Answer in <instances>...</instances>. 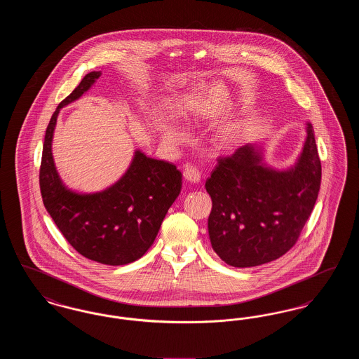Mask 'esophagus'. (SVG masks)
<instances>
[{
    "mask_svg": "<svg viewBox=\"0 0 359 359\" xmlns=\"http://www.w3.org/2000/svg\"><path fill=\"white\" fill-rule=\"evenodd\" d=\"M183 176L188 183H199L201 180V172L195 167H186L183 171Z\"/></svg>",
    "mask_w": 359,
    "mask_h": 359,
    "instance_id": "obj_1",
    "label": "esophagus"
}]
</instances>
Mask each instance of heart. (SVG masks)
I'll use <instances>...</instances> for the list:
<instances>
[{
    "label": "heart",
    "mask_w": 359,
    "mask_h": 359,
    "mask_svg": "<svg viewBox=\"0 0 359 359\" xmlns=\"http://www.w3.org/2000/svg\"><path fill=\"white\" fill-rule=\"evenodd\" d=\"M249 130V122L248 121H241L231 126H229L227 129L223 130L222 136H221V144L222 145H231L234 142L239 141L242 137L245 136ZM164 136L172 141H184L187 138V133L180 129L179 126H167L164 129Z\"/></svg>",
    "instance_id": "1"
}]
</instances>
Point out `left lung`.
I'll return each instance as SVG.
<instances>
[{
    "instance_id": "obj_1",
    "label": "left lung",
    "mask_w": 359,
    "mask_h": 359,
    "mask_svg": "<svg viewBox=\"0 0 359 359\" xmlns=\"http://www.w3.org/2000/svg\"><path fill=\"white\" fill-rule=\"evenodd\" d=\"M297 163L287 171L266 167L262 147L246 144L218 165L205 182L212 208L208 236L227 265L250 268L284 256L300 237L322 182L313 128Z\"/></svg>"
}]
</instances>
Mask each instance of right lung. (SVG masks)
<instances>
[{
  "instance_id": "add662e5",
  "label": "right lung",
  "mask_w": 359,
  "mask_h": 359,
  "mask_svg": "<svg viewBox=\"0 0 359 359\" xmlns=\"http://www.w3.org/2000/svg\"><path fill=\"white\" fill-rule=\"evenodd\" d=\"M100 76L101 71L88 72L52 114L39 182L43 203L69 245L88 259L116 266L136 261L152 246L168 208L180 194L182 172L172 163L136 151L125 175L101 192L78 194L63 184L52 157L57 114Z\"/></svg>"
}]
</instances>
